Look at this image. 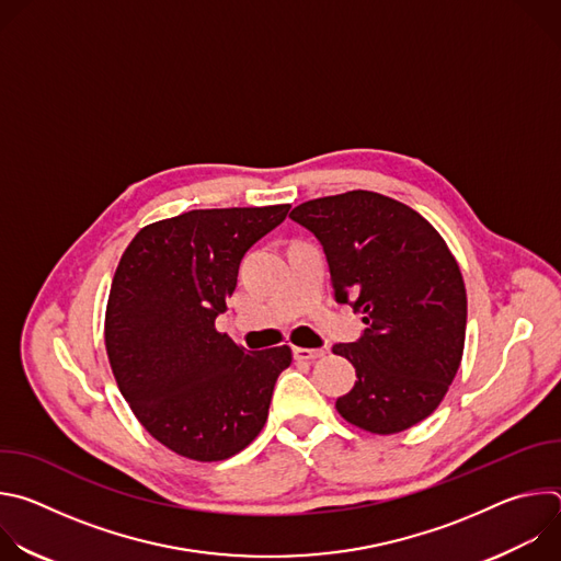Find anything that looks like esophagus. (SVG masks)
Instances as JSON below:
<instances>
[{"mask_svg":"<svg viewBox=\"0 0 561 561\" xmlns=\"http://www.w3.org/2000/svg\"><path fill=\"white\" fill-rule=\"evenodd\" d=\"M293 353H295L297 359H306V362H308V359L324 357L327 351H324V348H299V346H297V348H293Z\"/></svg>","mask_w":561,"mask_h":561,"instance_id":"esophagus-1","label":"esophagus"}]
</instances>
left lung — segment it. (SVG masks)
<instances>
[{"instance_id":"obj_1","label":"left lung","mask_w":561,"mask_h":561,"mask_svg":"<svg viewBox=\"0 0 561 561\" xmlns=\"http://www.w3.org/2000/svg\"><path fill=\"white\" fill-rule=\"evenodd\" d=\"M290 219L324 247L335 299L364 314L362 337L333 346L357 373L335 409L377 435L420 424L444 399L466 337V288L442 234L370 191L304 202Z\"/></svg>"}]
</instances>
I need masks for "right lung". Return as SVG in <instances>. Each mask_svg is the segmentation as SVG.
<instances>
[{
  "mask_svg": "<svg viewBox=\"0 0 561 561\" xmlns=\"http://www.w3.org/2000/svg\"><path fill=\"white\" fill-rule=\"evenodd\" d=\"M288 204L188 210L141 228L124 251L106 308V353L141 426L197 461L244 450L264 428L288 346L247 351L215 319L247 251Z\"/></svg>",
  "mask_w": 561,
  "mask_h": 561,
  "instance_id": "1",
  "label": "right lung"
}]
</instances>
